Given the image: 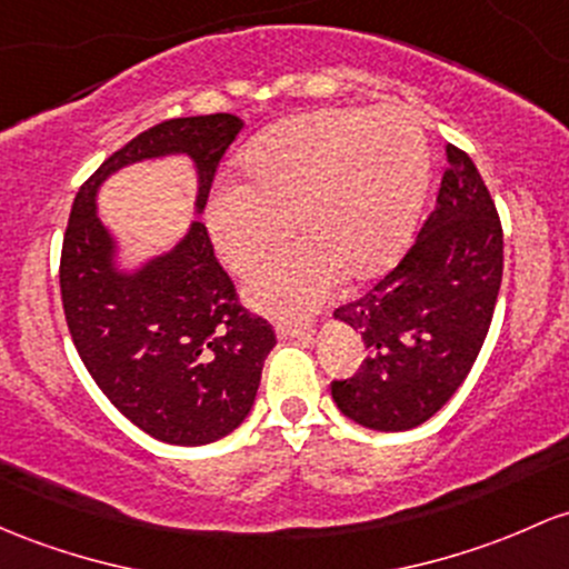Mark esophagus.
<instances>
[{
    "mask_svg": "<svg viewBox=\"0 0 569 569\" xmlns=\"http://www.w3.org/2000/svg\"><path fill=\"white\" fill-rule=\"evenodd\" d=\"M308 332H310V323H302V321H278V323H274V335H278L280 340L305 337Z\"/></svg>",
    "mask_w": 569,
    "mask_h": 569,
    "instance_id": "34e87169",
    "label": "esophagus"
}]
</instances>
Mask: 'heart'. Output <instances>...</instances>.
Segmentation results:
<instances>
[{
  "instance_id": "1",
  "label": "heart",
  "mask_w": 569,
  "mask_h": 569,
  "mask_svg": "<svg viewBox=\"0 0 569 569\" xmlns=\"http://www.w3.org/2000/svg\"><path fill=\"white\" fill-rule=\"evenodd\" d=\"M246 183H221L208 202L216 253L248 272L289 232L291 246L248 280V299L274 316L318 308L342 272L376 278L413 234L429 180L421 127L399 108L305 112L253 137L240 153Z\"/></svg>"
}]
</instances>
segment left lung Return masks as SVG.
<instances>
[{
	"mask_svg": "<svg viewBox=\"0 0 569 569\" xmlns=\"http://www.w3.org/2000/svg\"><path fill=\"white\" fill-rule=\"evenodd\" d=\"M437 204L391 272L337 321L370 351L353 378L332 380L337 408L378 432L432 418L465 383L489 335L502 283V223L478 167L446 148Z\"/></svg>",
	"mask_w": 569,
	"mask_h": 569,
	"instance_id": "8db88e82",
	"label": "left lung"
}]
</instances>
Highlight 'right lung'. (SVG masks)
Returning <instances> with one entry per match:
<instances>
[{
	"label": "right lung",
	"mask_w": 569,
	"mask_h": 569,
	"mask_svg": "<svg viewBox=\"0 0 569 569\" xmlns=\"http://www.w3.org/2000/svg\"><path fill=\"white\" fill-rule=\"evenodd\" d=\"M240 129L232 112H213L137 134L80 186L61 246V305L86 370L134 427L172 446H208L246 421L274 329L242 308L202 221H191L170 253L118 270L97 191L121 167L183 153L197 170L193 208L202 213Z\"/></svg>",
	"instance_id": "right-lung-1"
}]
</instances>
